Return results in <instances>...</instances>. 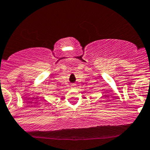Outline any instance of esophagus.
I'll use <instances>...</instances> for the list:
<instances>
[{
    "mask_svg": "<svg viewBox=\"0 0 150 150\" xmlns=\"http://www.w3.org/2000/svg\"><path fill=\"white\" fill-rule=\"evenodd\" d=\"M76 88V86L75 84L72 85V88Z\"/></svg>",
    "mask_w": 150,
    "mask_h": 150,
    "instance_id": "34e87169",
    "label": "esophagus"
}]
</instances>
